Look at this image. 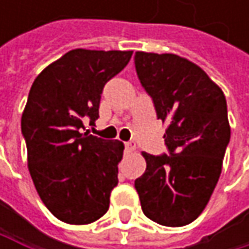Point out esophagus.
<instances>
[{
  "label": "esophagus",
  "instance_id": "34e87169",
  "mask_svg": "<svg viewBox=\"0 0 249 249\" xmlns=\"http://www.w3.org/2000/svg\"><path fill=\"white\" fill-rule=\"evenodd\" d=\"M134 150H135V144L132 141L125 142V153H132Z\"/></svg>",
  "mask_w": 249,
  "mask_h": 249
}]
</instances>
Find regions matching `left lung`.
<instances>
[{
  "label": "left lung",
  "instance_id": "left-lung-1",
  "mask_svg": "<svg viewBox=\"0 0 249 249\" xmlns=\"http://www.w3.org/2000/svg\"><path fill=\"white\" fill-rule=\"evenodd\" d=\"M141 85L153 98L170 156L141 153L147 167L134 183L144 215L164 226L193 222L222 172L231 138L222 89L196 63L173 53H135Z\"/></svg>",
  "mask_w": 249,
  "mask_h": 249
}]
</instances>
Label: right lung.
I'll return each mask as SVG.
<instances>
[{"label": "right lung", "mask_w": 249, "mask_h": 249, "mask_svg": "<svg viewBox=\"0 0 249 249\" xmlns=\"http://www.w3.org/2000/svg\"><path fill=\"white\" fill-rule=\"evenodd\" d=\"M132 52L75 49L50 63L31 85L21 115L27 166L46 208L62 222L102 218L118 184L124 144L82 132L85 117L99 118L105 83Z\"/></svg>", "instance_id": "right-lung-1"}]
</instances>
